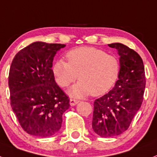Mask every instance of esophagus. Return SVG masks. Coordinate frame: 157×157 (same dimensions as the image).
I'll list each match as a JSON object with an SVG mask.
<instances>
[{
  "label": "esophagus",
  "instance_id": "1",
  "mask_svg": "<svg viewBox=\"0 0 157 157\" xmlns=\"http://www.w3.org/2000/svg\"><path fill=\"white\" fill-rule=\"evenodd\" d=\"M79 103L78 100H75V99H70L69 100V104H70L71 106H74L76 104Z\"/></svg>",
  "mask_w": 157,
  "mask_h": 157
}]
</instances>
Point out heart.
I'll list each match as a JSON object with an SVG mask.
<instances>
[{
  "label": "heart",
  "mask_w": 157,
  "mask_h": 157,
  "mask_svg": "<svg viewBox=\"0 0 157 157\" xmlns=\"http://www.w3.org/2000/svg\"><path fill=\"white\" fill-rule=\"evenodd\" d=\"M68 62L58 60L52 65V72L60 86L68 87L78 78L80 81L68 90L72 97L90 93L98 97L109 92L120 74V62L115 56L92 47H81L66 54Z\"/></svg>",
  "instance_id": "heart-1"
}]
</instances>
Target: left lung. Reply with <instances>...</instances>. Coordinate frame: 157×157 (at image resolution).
Here are the masks:
<instances>
[{
	"label": "left lung",
	"mask_w": 157,
	"mask_h": 157,
	"mask_svg": "<svg viewBox=\"0 0 157 157\" xmlns=\"http://www.w3.org/2000/svg\"><path fill=\"white\" fill-rule=\"evenodd\" d=\"M109 46L120 56V74L114 88L94 101L92 127L102 137L117 136L128 128L142 105L146 84L139 54L121 43Z\"/></svg>",
	"instance_id": "1"
}]
</instances>
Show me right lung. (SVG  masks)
<instances>
[{
  "label": "right lung",
  "mask_w": 157,
  "mask_h": 157,
  "mask_svg": "<svg viewBox=\"0 0 157 157\" xmlns=\"http://www.w3.org/2000/svg\"><path fill=\"white\" fill-rule=\"evenodd\" d=\"M65 44L33 42L16 54L9 76L10 104L27 133L48 137L57 133L69 99L55 81L52 61Z\"/></svg>",
  "instance_id": "right-lung-1"
}]
</instances>
